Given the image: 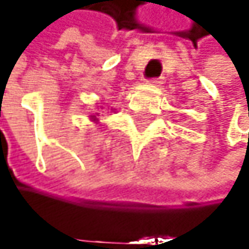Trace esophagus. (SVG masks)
<instances>
[{
	"label": "esophagus",
	"mask_w": 249,
	"mask_h": 249,
	"mask_svg": "<svg viewBox=\"0 0 249 249\" xmlns=\"http://www.w3.org/2000/svg\"><path fill=\"white\" fill-rule=\"evenodd\" d=\"M149 85H152V87H160V85L162 83V77H152L148 80Z\"/></svg>",
	"instance_id": "esophagus-1"
}]
</instances>
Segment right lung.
<instances>
[{"instance_id": "obj_1", "label": "right lung", "mask_w": 249, "mask_h": 249, "mask_svg": "<svg viewBox=\"0 0 249 249\" xmlns=\"http://www.w3.org/2000/svg\"><path fill=\"white\" fill-rule=\"evenodd\" d=\"M94 121H97V118H94Z\"/></svg>"}]
</instances>
